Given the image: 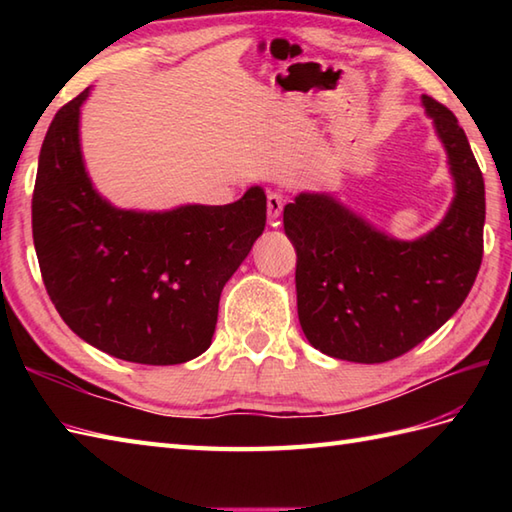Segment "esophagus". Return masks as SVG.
<instances>
[{"mask_svg":"<svg viewBox=\"0 0 512 512\" xmlns=\"http://www.w3.org/2000/svg\"><path fill=\"white\" fill-rule=\"evenodd\" d=\"M284 204H286V200H284V195H281L279 191H270L268 193V220L270 222L277 224L281 211H284Z\"/></svg>","mask_w":512,"mask_h":512,"instance_id":"esophagus-1","label":"esophagus"}]
</instances>
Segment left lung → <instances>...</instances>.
<instances>
[{
  "instance_id": "8db88e82",
  "label": "left lung",
  "mask_w": 512,
  "mask_h": 512,
  "mask_svg": "<svg viewBox=\"0 0 512 512\" xmlns=\"http://www.w3.org/2000/svg\"><path fill=\"white\" fill-rule=\"evenodd\" d=\"M422 105L455 180L451 209L431 233L400 242L325 193H299L284 209L301 330L332 358L372 365L413 350L453 317L480 270L482 171L449 107L427 94Z\"/></svg>"
}]
</instances>
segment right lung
<instances>
[{"label": "right lung", "instance_id": "1", "mask_svg": "<svg viewBox=\"0 0 512 512\" xmlns=\"http://www.w3.org/2000/svg\"><path fill=\"white\" fill-rule=\"evenodd\" d=\"M63 105L43 138L32 239L50 301L83 341L140 365H178L209 350L222 288L266 226V193L224 206L123 211L94 191L79 114Z\"/></svg>", "mask_w": 512, "mask_h": 512}]
</instances>
